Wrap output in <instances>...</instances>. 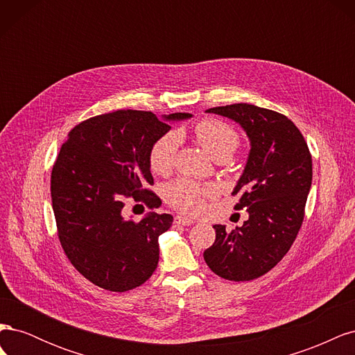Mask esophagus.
I'll return each mask as SVG.
<instances>
[{
    "label": "esophagus",
    "instance_id": "34e87169",
    "mask_svg": "<svg viewBox=\"0 0 355 355\" xmlns=\"http://www.w3.org/2000/svg\"><path fill=\"white\" fill-rule=\"evenodd\" d=\"M175 223L178 225H184V227H189V225H194L196 220L194 219H189V218H185V216H175Z\"/></svg>",
    "mask_w": 355,
    "mask_h": 355
}]
</instances>
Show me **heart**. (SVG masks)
I'll return each instance as SVG.
<instances>
[{
  "instance_id": "obj_1",
  "label": "heart",
  "mask_w": 355,
  "mask_h": 355,
  "mask_svg": "<svg viewBox=\"0 0 355 355\" xmlns=\"http://www.w3.org/2000/svg\"><path fill=\"white\" fill-rule=\"evenodd\" d=\"M196 136L202 148L213 157H230L239 148L240 137L234 128L216 118H206L196 125ZM182 141L179 130L161 135L149 148V167L158 175H166L175 164L178 148ZM214 196L211 185L200 184L191 179H179L167 187L166 198L175 209L196 214L204 209V200Z\"/></svg>"
}]
</instances>
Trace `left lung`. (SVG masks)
<instances>
[{
  "mask_svg": "<svg viewBox=\"0 0 355 355\" xmlns=\"http://www.w3.org/2000/svg\"><path fill=\"white\" fill-rule=\"evenodd\" d=\"M249 136L250 153L232 196L249 219L231 232L214 225L216 240L204 252L210 270L225 280L250 282L266 274L292 247L302 227L313 180V158L299 128L280 112L249 103L216 106Z\"/></svg>",
  "mask_w": 355,
  "mask_h": 355,
  "instance_id": "8db88e82",
  "label": "left lung"
}]
</instances>
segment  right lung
Here are the masks:
<instances>
[{
	"mask_svg": "<svg viewBox=\"0 0 355 355\" xmlns=\"http://www.w3.org/2000/svg\"><path fill=\"white\" fill-rule=\"evenodd\" d=\"M191 114L164 115V121ZM149 111L118 110L75 125L51 170V202L62 249L81 275L110 292L144 284L158 265V237L171 214L123 216L125 200L155 209L161 200L148 153L170 125Z\"/></svg>",
	"mask_w": 355,
	"mask_h": 355,
	"instance_id": "obj_1",
	"label": "right lung"
}]
</instances>
